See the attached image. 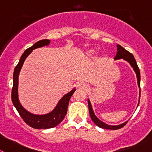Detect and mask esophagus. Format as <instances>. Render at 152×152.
Instances as JSON below:
<instances>
[{"mask_svg": "<svg viewBox=\"0 0 152 152\" xmlns=\"http://www.w3.org/2000/svg\"><path fill=\"white\" fill-rule=\"evenodd\" d=\"M77 87H78L79 89H86L88 88V85L85 83H78V85H77Z\"/></svg>", "mask_w": 152, "mask_h": 152, "instance_id": "esophagus-1", "label": "esophagus"}]
</instances>
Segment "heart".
<instances>
[{
  "label": "heart",
  "instance_id": "obj_1",
  "mask_svg": "<svg viewBox=\"0 0 152 152\" xmlns=\"http://www.w3.org/2000/svg\"><path fill=\"white\" fill-rule=\"evenodd\" d=\"M93 50H89V51H88V53H89V54H91V53H93Z\"/></svg>",
  "mask_w": 152,
  "mask_h": 152
}]
</instances>
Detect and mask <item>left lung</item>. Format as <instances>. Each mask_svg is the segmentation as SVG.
<instances>
[{
    "label": "left lung",
    "instance_id": "left-lung-1",
    "mask_svg": "<svg viewBox=\"0 0 152 152\" xmlns=\"http://www.w3.org/2000/svg\"><path fill=\"white\" fill-rule=\"evenodd\" d=\"M119 59H123V60H126L128 63H130V65L131 66V67L133 68V69L134 70V72H136V75H137V83H138V86L140 88V69H139L138 66L137 64V62H136V60L134 59V55H133L132 53H130L129 51L125 50L123 47H122L119 45H117V53L116 55H115V58L114 60H119ZM139 104H140V100H139V103L137 106H139ZM88 107H89V115H90L91 118H92V120L93 121L94 123L97 125V126H99V128H104V129H110V130H117L119 129V128H122V127L125 126L126 125V123L128 122H125L124 123L121 124V125H107L106 123L104 122H102L100 119L97 118L96 115H95L94 113V111L92 110V105H91L90 102L88 99Z\"/></svg>",
    "mask_w": 152,
    "mask_h": 152
}]
</instances>
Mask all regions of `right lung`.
Returning a JSON list of instances; mask_svg holds the SVG:
<instances>
[{
    "instance_id": "obj_1",
    "label": "right lung",
    "mask_w": 152,
    "mask_h": 152,
    "mask_svg": "<svg viewBox=\"0 0 152 152\" xmlns=\"http://www.w3.org/2000/svg\"><path fill=\"white\" fill-rule=\"evenodd\" d=\"M49 44H50V40L42 39L36 42L34 45L25 50L24 53L21 55L18 65L15 68L13 73V86H12V104L16 108L19 115L23 118V120L30 127L36 128V129H48V128H54V127L57 126L66 116V113H67L69 100L76 90L75 88H74L72 91L68 92L59 101L56 107L51 112L47 114H44V115H35V114L31 113L26 110L20 104L18 95V75H19V72L22 67L23 63L27 56L33 51V50L38 48L43 47V46L48 45Z\"/></svg>"
}]
</instances>
